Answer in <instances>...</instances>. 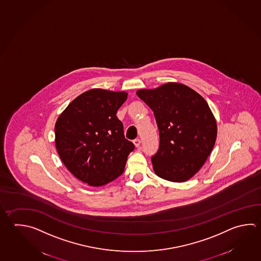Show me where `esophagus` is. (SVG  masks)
<instances>
[{"label":"esophagus","mask_w":261,"mask_h":261,"mask_svg":"<svg viewBox=\"0 0 261 261\" xmlns=\"http://www.w3.org/2000/svg\"><path fill=\"white\" fill-rule=\"evenodd\" d=\"M133 143L134 145H135V147L138 148V147L140 146V139H139V138H136V139L134 140Z\"/></svg>","instance_id":"obj_1"}]
</instances>
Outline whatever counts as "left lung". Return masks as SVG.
<instances>
[{"mask_svg":"<svg viewBox=\"0 0 261 261\" xmlns=\"http://www.w3.org/2000/svg\"><path fill=\"white\" fill-rule=\"evenodd\" d=\"M160 131V148L151 158L159 177L187 182L205 164L216 142L217 123L205 98L184 84L168 82L138 89Z\"/></svg>","mask_w":261,"mask_h":261,"instance_id":"obj_1","label":"left lung"}]
</instances>
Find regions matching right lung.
<instances>
[{
  "label": "right lung",
  "instance_id": "1",
  "mask_svg": "<svg viewBox=\"0 0 261 261\" xmlns=\"http://www.w3.org/2000/svg\"><path fill=\"white\" fill-rule=\"evenodd\" d=\"M125 91L89 89L64 109L55 123V147L74 177L101 187L123 173L134 144L123 136L116 113Z\"/></svg>",
  "mask_w": 261,
  "mask_h": 261
}]
</instances>
